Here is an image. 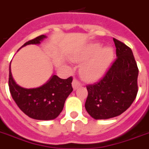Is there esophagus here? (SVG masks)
Instances as JSON below:
<instances>
[{"label": "esophagus", "mask_w": 149, "mask_h": 149, "mask_svg": "<svg viewBox=\"0 0 149 149\" xmlns=\"http://www.w3.org/2000/svg\"><path fill=\"white\" fill-rule=\"evenodd\" d=\"M72 85H73V89H74V90H76V89H77L78 88H79L82 86V83H81V82H80L78 79H76V78H74L73 80V82H72Z\"/></svg>", "instance_id": "esophagus-1"}]
</instances>
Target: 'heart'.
I'll return each instance as SVG.
<instances>
[{"label":"heart","mask_w":149,"mask_h":149,"mask_svg":"<svg viewBox=\"0 0 149 149\" xmlns=\"http://www.w3.org/2000/svg\"><path fill=\"white\" fill-rule=\"evenodd\" d=\"M113 56V50L111 47L102 49L101 45L97 42L89 45L76 58L79 61L90 58L81 68L82 77L88 81H94L100 78L112 63Z\"/></svg>","instance_id":"1"}]
</instances>
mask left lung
Listing matches in <instances>:
<instances>
[{"label":"left lung","instance_id":"left-lung-1","mask_svg":"<svg viewBox=\"0 0 149 149\" xmlns=\"http://www.w3.org/2000/svg\"><path fill=\"white\" fill-rule=\"evenodd\" d=\"M117 58L98 82L86 85L85 107L94 119H108L120 116L134 101L138 92V73L130 47L113 38Z\"/></svg>","mask_w":149,"mask_h":149}]
</instances>
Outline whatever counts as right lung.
<instances>
[{"instance_id": "1", "label": "right lung", "mask_w": 149, "mask_h": 149, "mask_svg": "<svg viewBox=\"0 0 149 149\" xmlns=\"http://www.w3.org/2000/svg\"><path fill=\"white\" fill-rule=\"evenodd\" d=\"M46 37L45 35L39 36L26 42L22 46L39 44ZM72 81V76L63 79L54 75L41 87L24 88L15 83L10 67L9 88L13 99L25 115L36 120H52L59 116L66 99L73 91Z\"/></svg>"}]
</instances>
